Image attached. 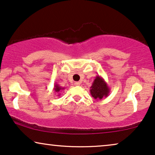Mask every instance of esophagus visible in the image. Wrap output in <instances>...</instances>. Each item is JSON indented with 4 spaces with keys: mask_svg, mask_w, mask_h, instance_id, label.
<instances>
[{
    "mask_svg": "<svg viewBox=\"0 0 155 155\" xmlns=\"http://www.w3.org/2000/svg\"><path fill=\"white\" fill-rule=\"evenodd\" d=\"M75 84L76 86H80V82H75Z\"/></svg>",
    "mask_w": 155,
    "mask_h": 155,
    "instance_id": "esophagus-1",
    "label": "esophagus"
}]
</instances>
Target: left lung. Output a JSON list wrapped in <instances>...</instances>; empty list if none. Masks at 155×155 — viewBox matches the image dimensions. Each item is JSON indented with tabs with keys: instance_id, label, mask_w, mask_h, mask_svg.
Returning <instances> with one entry per match:
<instances>
[{
	"instance_id": "8db88e82",
	"label": "left lung",
	"mask_w": 155,
	"mask_h": 155,
	"mask_svg": "<svg viewBox=\"0 0 155 155\" xmlns=\"http://www.w3.org/2000/svg\"><path fill=\"white\" fill-rule=\"evenodd\" d=\"M110 88L107 82L101 76L97 75L92 86L90 87V94L97 100L109 96Z\"/></svg>"
}]
</instances>
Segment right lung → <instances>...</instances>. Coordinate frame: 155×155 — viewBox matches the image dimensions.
<instances>
[{"instance_id":"1","label":"right lung","mask_w":155,"mask_h":155,"mask_svg":"<svg viewBox=\"0 0 155 155\" xmlns=\"http://www.w3.org/2000/svg\"><path fill=\"white\" fill-rule=\"evenodd\" d=\"M64 89H65L64 87H61L58 84H54V90L55 92L58 94V96H60L61 94H59V93H60L61 91H63V90H64Z\"/></svg>"}]
</instances>
